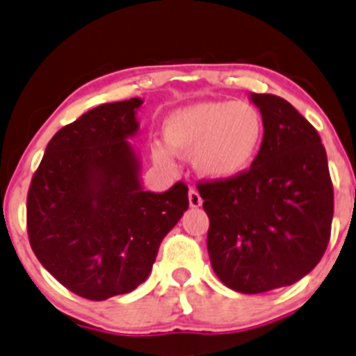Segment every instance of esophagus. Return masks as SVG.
<instances>
[{"mask_svg": "<svg viewBox=\"0 0 356 356\" xmlns=\"http://www.w3.org/2000/svg\"><path fill=\"white\" fill-rule=\"evenodd\" d=\"M189 204L191 208H199L202 204V199L199 196V193L196 189H191L189 191Z\"/></svg>", "mask_w": 356, "mask_h": 356, "instance_id": "obj_1", "label": "esophagus"}]
</instances>
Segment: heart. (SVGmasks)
I'll return each instance as SVG.
<instances>
[{
	"mask_svg": "<svg viewBox=\"0 0 356 356\" xmlns=\"http://www.w3.org/2000/svg\"><path fill=\"white\" fill-rule=\"evenodd\" d=\"M162 134L168 147H152V157L160 167H174L172 154L193 155L197 175L228 182L255 162L264 138V118L248 101L206 99L170 111Z\"/></svg>",
	"mask_w": 356,
	"mask_h": 356,
	"instance_id": "1",
	"label": "heart"
}]
</instances>
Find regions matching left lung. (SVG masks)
I'll return each instance as SVG.
<instances>
[{"mask_svg":"<svg viewBox=\"0 0 356 356\" xmlns=\"http://www.w3.org/2000/svg\"><path fill=\"white\" fill-rule=\"evenodd\" d=\"M264 118L255 162L228 182H201L211 267L225 286L260 294L307 275L327 247L333 184L314 127L286 99L250 92Z\"/></svg>","mask_w":356,"mask_h":356,"instance_id":"obj_1","label":"left lung"}]
</instances>
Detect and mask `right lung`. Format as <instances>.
Returning <instances> with one entry per match:
<instances>
[{
    "mask_svg": "<svg viewBox=\"0 0 356 356\" xmlns=\"http://www.w3.org/2000/svg\"><path fill=\"white\" fill-rule=\"evenodd\" d=\"M140 97L106 103L58 130L35 172L26 226L38 261L74 294L104 300L135 291L189 208L187 186L145 191L138 154Z\"/></svg>",
    "mask_w": 356,
    "mask_h": 356,
    "instance_id": "add662e5",
    "label": "right lung"
}]
</instances>
